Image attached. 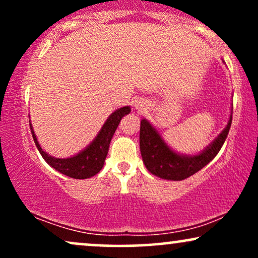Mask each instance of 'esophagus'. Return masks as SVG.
I'll use <instances>...</instances> for the list:
<instances>
[{
  "label": "esophagus",
  "mask_w": 258,
  "mask_h": 258,
  "mask_svg": "<svg viewBox=\"0 0 258 258\" xmlns=\"http://www.w3.org/2000/svg\"><path fill=\"white\" fill-rule=\"evenodd\" d=\"M135 106H136V109H137V110H142V109L144 108V105L142 104V103H137V104H136Z\"/></svg>",
  "instance_id": "34e87169"
}]
</instances>
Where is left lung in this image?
Here are the masks:
<instances>
[{"instance_id": "obj_1", "label": "left lung", "mask_w": 258, "mask_h": 258, "mask_svg": "<svg viewBox=\"0 0 258 258\" xmlns=\"http://www.w3.org/2000/svg\"><path fill=\"white\" fill-rule=\"evenodd\" d=\"M232 112L233 109L230 108L229 120L223 131L201 152L191 155L172 149L159 130L143 117L139 130V148L147 170L154 176L167 180H182L193 176L214 160L221 150L232 123Z\"/></svg>"}]
</instances>
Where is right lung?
<instances>
[{
    "mask_svg": "<svg viewBox=\"0 0 258 258\" xmlns=\"http://www.w3.org/2000/svg\"><path fill=\"white\" fill-rule=\"evenodd\" d=\"M130 112H131V106L128 105L121 106L117 110L111 112L93 141L87 147L80 150L75 155L70 156V158H54V156L44 152L40 146V142L37 141L34 127L30 122L32 138H34L35 144H36L42 158L55 171L75 179L91 178V177L96 176L104 166L112 136L116 131L121 119Z\"/></svg>",
    "mask_w": 258,
    "mask_h": 258,
    "instance_id": "1",
    "label": "right lung"
}]
</instances>
